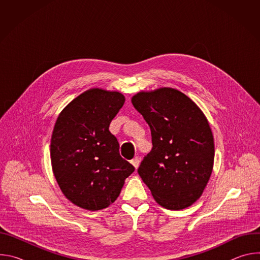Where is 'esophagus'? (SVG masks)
Here are the masks:
<instances>
[{"label": "esophagus", "mask_w": 260, "mask_h": 260, "mask_svg": "<svg viewBox=\"0 0 260 260\" xmlns=\"http://www.w3.org/2000/svg\"><path fill=\"white\" fill-rule=\"evenodd\" d=\"M131 164L133 165V167L137 170L138 168H139V166H140V158L137 156V157H135L132 161H131Z\"/></svg>", "instance_id": "34e87169"}]
</instances>
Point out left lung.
I'll list each match as a JSON object with an SVG mask.
<instances>
[{"label": "left lung", "mask_w": 260, "mask_h": 260, "mask_svg": "<svg viewBox=\"0 0 260 260\" xmlns=\"http://www.w3.org/2000/svg\"><path fill=\"white\" fill-rule=\"evenodd\" d=\"M132 103L150 126L153 145L139 175L161 207H190L213 171L214 138L207 117L190 98L171 87L140 91Z\"/></svg>", "instance_id": "8db88e82"}]
</instances>
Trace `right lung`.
<instances>
[{
	"mask_svg": "<svg viewBox=\"0 0 260 260\" xmlns=\"http://www.w3.org/2000/svg\"><path fill=\"white\" fill-rule=\"evenodd\" d=\"M124 102L119 91L90 88L68 104L55 121L52 172L63 196L82 209L98 211L113 204L135 171L109 132Z\"/></svg>",
	"mask_w": 260,
	"mask_h": 260,
	"instance_id": "1",
	"label": "right lung"
}]
</instances>
